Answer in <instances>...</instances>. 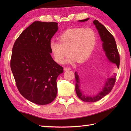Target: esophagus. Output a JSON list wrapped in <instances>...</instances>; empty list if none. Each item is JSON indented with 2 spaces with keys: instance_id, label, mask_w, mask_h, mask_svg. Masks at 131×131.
I'll use <instances>...</instances> for the list:
<instances>
[{
  "instance_id": "esophagus-1",
  "label": "esophagus",
  "mask_w": 131,
  "mask_h": 131,
  "mask_svg": "<svg viewBox=\"0 0 131 131\" xmlns=\"http://www.w3.org/2000/svg\"><path fill=\"white\" fill-rule=\"evenodd\" d=\"M71 68L70 67H65L64 68V70L65 71H68V70H71Z\"/></svg>"
}]
</instances>
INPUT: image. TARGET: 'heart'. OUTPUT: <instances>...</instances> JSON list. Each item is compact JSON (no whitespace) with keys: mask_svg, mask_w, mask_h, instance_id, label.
<instances>
[{"mask_svg":"<svg viewBox=\"0 0 131 131\" xmlns=\"http://www.w3.org/2000/svg\"><path fill=\"white\" fill-rule=\"evenodd\" d=\"M97 34L91 28L77 27L66 30L58 37L59 42L51 41L50 48L55 61L58 63L65 62L68 54V62H82L92 53L97 43Z\"/></svg>","mask_w":131,"mask_h":131,"instance_id":"1","label":"heart"}]
</instances>
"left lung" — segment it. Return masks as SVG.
Masks as SVG:
<instances>
[{
    "instance_id": "1",
    "label": "left lung",
    "mask_w": 131,
    "mask_h": 131,
    "mask_svg": "<svg viewBox=\"0 0 131 131\" xmlns=\"http://www.w3.org/2000/svg\"><path fill=\"white\" fill-rule=\"evenodd\" d=\"M89 18L83 20H79L80 22L87 21ZM93 24L95 25L97 29L98 30L101 40L103 41V49L105 52L108 60L110 62L115 63L117 68H119L120 64V56L116 46L115 40L113 35L106 29V27L100 23L97 20H94ZM116 73L114 75L108 78L106 82L105 86L102 91L96 96H90L87 94L88 90L92 84L93 80L91 78H85V77H79L77 72H75V91L78 97L82 101L87 102H94L102 99L106 94L109 93L114 87L116 80Z\"/></svg>"
}]
</instances>
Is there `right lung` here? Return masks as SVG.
<instances>
[{
  "label": "right lung",
  "mask_w": 131,
  "mask_h": 131,
  "mask_svg": "<svg viewBox=\"0 0 131 131\" xmlns=\"http://www.w3.org/2000/svg\"><path fill=\"white\" fill-rule=\"evenodd\" d=\"M58 23L35 21L23 31L14 43L10 68L19 93L38 105L56 99V79L63 69L53 60L50 43Z\"/></svg>",
  "instance_id": "1"
}]
</instances>
